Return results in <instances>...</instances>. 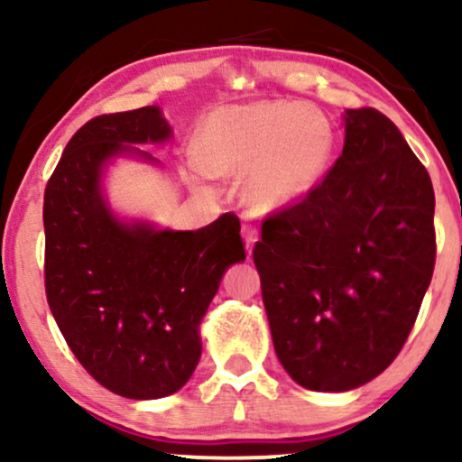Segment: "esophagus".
Returning a JSON list of instances; mask_svg holds the SVG:
<instances>
[{
	"label": "esophagus",
	"mask_w": 462,
	"mask_h": 462,
	"mask_svg": "<svg viewBox=\"0 0 462 462\" xmlns=\"http://www.w3.org/2000/svg\"><path fill=\"white\" fill-rule=\"evenodd\" d=\"M243 238H245L247 252L252 254V247H254V243L258 241V230H256V227H254L252 224H243Z\"/></svg>",
	"instance_id": "esophagus-1"
}]
</instances>
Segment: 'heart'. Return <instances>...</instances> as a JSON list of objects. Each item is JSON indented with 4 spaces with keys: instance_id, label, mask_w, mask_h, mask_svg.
Returning a JSON list of instances; mask_svg holds the SVG:
<instances>
[{
    "instance_id": "heart-1",
    "label": "heart",
    "mask_w": 462,
    "mask_h": 462,
    "mask_svg": "<svg viewBox=\"0 0 462 462\" xmlns=\"http://www.w3.org/2000/svg\"><path fill=\"white\" fill-rule=\"evenodd\" d=\"M334 130L319 110L267 99L217 108L195 134V156L213 176H245V199L272 210L319 180L332 156Z\"/></svg>"
}]
</instances>
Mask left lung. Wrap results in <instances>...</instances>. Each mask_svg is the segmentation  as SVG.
I'll use <instances>...</instances> for the list:
<instances>
[{"instance_id":"obj_1","label":"left lung","mask_w":462,"mask_h":462,"mask_svg":"<svg viewBox=\"0 0 462 462\" xmlns=\"http://www.w3.org/2000/svg\"><path fill=\"white\" fill-rule=\"evenodd\" d=\"M275 354L310 391L369 383L404 347L437 258L434 190L389 116L346 113V145L254 245Z\"/></svg>"}]
</instances>
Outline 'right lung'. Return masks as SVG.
I'll use <instances>...</instances> for the list:
<instances>
[{
  "mask_svg": "<svg viewBox=\"0 0 462 462\" xmlns=\"http://www.w3.org/2000/svg\"><path fill=\"white\" fill-rule=\"evenodd\" d=\"M169 134L156 106L95 116L67 143L45 187L47 304L79 365L130 400L187 384L201 356V317L226 269L245 261L235 213L195 232H156L119 224L104 204V162L132 150L124 143Z\"/></svg>",
  "mask_w": 462,
  "mask_h": 462,
  "instance_id": "add662e5",
  "label": "right lung"
}]
</instances>
